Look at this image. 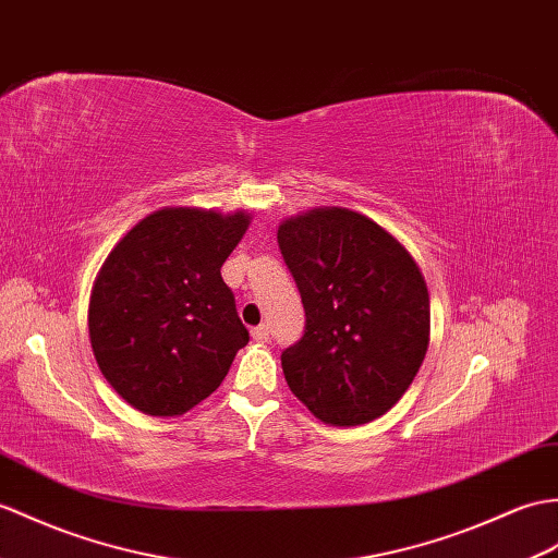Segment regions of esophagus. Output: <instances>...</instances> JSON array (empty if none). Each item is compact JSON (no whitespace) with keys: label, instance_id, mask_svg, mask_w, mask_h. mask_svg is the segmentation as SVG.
<instances>
[{"label":"esophagus","instance_id":"1","mask_svg":"<svg viewBox=\"0 0 558 558\" xmlns=\"http://www.w3.org/2000/svg\"><path fill=\"white\" fill-rule=\"evenodd\" d=\"M268 335H270V330H268V326H256V328H252V338L256 340V342H268Z\"/></svg>","mask_w":558,"mask_h":558}]
</instances>
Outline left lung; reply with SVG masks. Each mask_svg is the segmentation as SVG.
I'll return each instance as SVG.
<instances>
[{"instance_id":"obj_1","label":"left lung","mask_w":558,"mask_h":558,"mask_svg":"<svg viewBox=\"0 0 558 558\" xmlns=\"http://www.w3.org/2000/svg\"><path fill=\"white\" fill-rule=\"evenodd\" d=\"M278 247L306 311L304 335L280 354L292 395L330 425L383 416L425 359L421 268L375 220L338 206L284 220Z\"/></svg>"}]
</instances>
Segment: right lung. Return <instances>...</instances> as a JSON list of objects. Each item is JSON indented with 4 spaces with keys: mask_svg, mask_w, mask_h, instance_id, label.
I'll return each instance as SVG.
<instances>
[{
    "mask_svg": "<svg viewBox=\"0 0 558 558\" xmlns=\"http://www.w3.org/2000/svg\"><path fill=\"white\" fill-rule=\"evenodd\" d=\"M247 226L244 211L161 209L104 262L89 296V342L104 378L137 411H190L250 342L235 294L220 278Z\"/></svg>",
    "mask_w": 558,
    "mask_h": 558,
    "instance_id": "add662e5",
    "label": "right lung"
}]
</instances>
